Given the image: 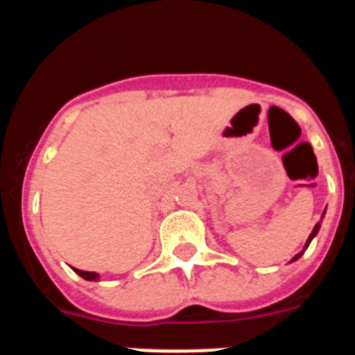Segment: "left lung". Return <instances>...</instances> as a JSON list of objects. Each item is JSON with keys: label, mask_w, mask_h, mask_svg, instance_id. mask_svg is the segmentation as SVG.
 <instances>
[{"label": "left lung", "mask_w": 355, "mask_h": 355, "mask_svg": "<svg viewBox=\"0 0 355 355\" xmlns=\"http://www.w3.org/2000/svg\"><path fill=\"white\" fill-rule=\"evenodd\" d=\"M324 216H325V211H324V215H322V218H324ZM322 218H320V222H316V225H315V227H313L311 234H309V236H307L306 243H304V249H302V250H300V252H299V254H295L293 258H291V261H297V259H299V258H300V256H302V254H304V252H306V249H307V247H309V243H311V241H313V238H315V236H316V234H318L320 227H322ZM291 261H290V263H291Z\"/></svg>", "instance_id": "left-lung-1"}]
</instances>
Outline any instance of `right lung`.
<instances>
[{
	"instance_id": "add662e5",
	"label": "right lung",
	"mask_w": 355,
	"mask_h": 355,
	"mask_svg": "<svg viewBox=\"0 0 355 355\" xmlns=\"http://www.w3.org/2000/svg\"><path fill=\"white\" fill-rule=\"evenodd\" d=\"M72 270L76 272L80 277H83L85 281H99V274H97V272H85L80 270V268H72Z\"/></svg>"
}]
</instances>
